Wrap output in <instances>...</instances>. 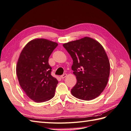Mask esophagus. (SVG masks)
I'll return each mask as SVG.
<instances>
[{"mask_svg":"<svg viewBox=\"0 0 131 131\" xmlns=\"http://www.w3.org/2000/svg\"><path fill=\"white\" fill-rule=\"evenodd\" d=\"M67 74H64L63 75H61V78L63 79L65 78L66 77H67Z\"/></svg>","mask_w":131,"mask_h":131,"instance_id":"obj_1","label":"esophagus"}]
</instances>
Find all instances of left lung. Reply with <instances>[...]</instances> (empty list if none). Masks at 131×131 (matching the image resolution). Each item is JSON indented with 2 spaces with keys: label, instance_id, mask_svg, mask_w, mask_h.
I'll list each match as a JSON object with an SVG mask.
<instances>
[{
  "label": "left lung",
  "instance_id": "left-lung-1",
  "mask_svg": "<svg viewBox=\"0 0 131 131\" xmlns=\"http://www.w3.org/2000/svg\"><path fill=\"white\" fill-rule=\"evenodd\" d=\"M63 46L73 59L72 69L77 80L71 93L84 101L98 97L108 84L110 75V62L103 47L88 37Z\"/></svg>",
  "mask_w": 131,
  "mask_h": 131
}]
</instances>
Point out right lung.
<instances>
[{
	"instance_id": "obj_1",
	"label": "right lung",
	"mask_w": 131,
	"mask_h": 131,
	"mask_svg": "<svg viewBox=\"0 0 131 131\" xmlns=\"http://www.w3.org/2000/svg\"><path fill=\"white\" fill-rule=\"evenodd\" d=\"M57 45L47 39H35L27 43L19 54L16 66L19 84L35 102L48 101L54 97L58 82L51 75L48 62Z\"/></svg>"
}]
</instances>
